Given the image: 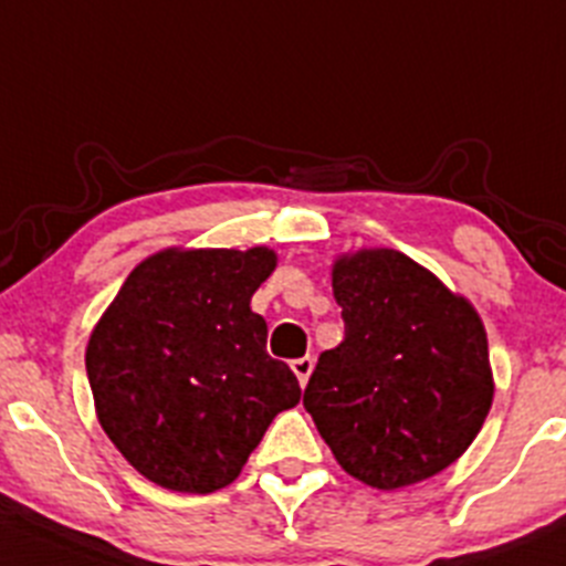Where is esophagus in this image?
<instances>
[{"mask_svg":"<svg viewBox=\"0 0 566 566\" xmlns=\"http://www.w3.org/2000/svg\"><path fill=\"white\" fill-rule=\"evenodd\" d=\"M292 369H294V375H297L300 386H305L308 384L311 373H314V358H311V355H303V358L292 360Z\"/></svg>","mask_w":566,"mask_h":566,"instance_id":"34e87169","label":"esophagus"}]
</instances>
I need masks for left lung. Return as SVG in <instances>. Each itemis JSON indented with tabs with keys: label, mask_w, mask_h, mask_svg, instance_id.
<instances>
[{
	"label": "left lung",
	"mask_w": 566,
	"mask_h": 566,
	"mask_svg": "<svg viewBox=\"0 0 566 566\" xmlns=\"http://www.w3.org/2000/svg\"><path fill=\"white\" fill-rule=\"evenodd\" d=\"M344 342L319 355L303 406L347 475L400 489L448 470L492 408L478 311L397 250L333 263Z\"/></svg>",
	"instance_id": "left-lung-1"
}]
</instances>
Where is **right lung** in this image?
Masks as SVG:
<instances>
[{
	"instance_id": "right-lung-1",
	"label": "right lung",
	"mask_w": 566,
	"mask_h": 566,
	"mask_svg": "<svg viewBox=\"0 0 566 566\" xmlns=\"http://www.w3.org/2000/svg\"><path fill=\"white\" fill-rule=\"evenodd\" d=\"M266 247L155 252L127 274L85 349L96 417L147 481L208 494L239 478L300 384L266 353L250 300Z\"/></svg>"
}]
</instances>
